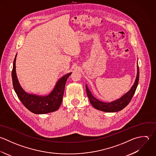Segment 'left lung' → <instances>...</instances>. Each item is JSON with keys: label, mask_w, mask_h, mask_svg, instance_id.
<instances>
[{"label": "left lung", "mask_w": 156, "mask_h": 156, "mask_svg": "<svg viewBox=\"0 0 156 156\" xmlns=\"http://www.w3.org/2000/svg\"><path fill=\"white\" fill-rule=\"evenodd\" d=\"M139 80V69L137 63V73L135 82L130 90L122 96L120 98L114 100L112 102L106 103L101 101L93 96L87 84H86V93L89 99V101L93 107L98 110L106 112H116L124 109L131 100L136 90L137 89Z\"/></svg>", "instance_id": "1"}]
</instances>
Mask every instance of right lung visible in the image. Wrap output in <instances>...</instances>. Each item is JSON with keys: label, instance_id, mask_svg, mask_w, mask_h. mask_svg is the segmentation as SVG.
I'll return each instance as SVG.
<instances>
[{"label": "right lung", "instance_id": "add662e5", "mask_svg": "<svg viewBox=\"0 0 156 156\" xmlns=\"http://www.w3.org/2000/svg\"><path fill=\"white\" fill-rule=\"evenodd\" d=\"M13 62L12 70V85L19 99L25 107L36 114H44L57 111L61 105L66 83L67 78L72 74L69 73L59 78L52 91L47 95H39L25 92L19 84L16 72V60Z\"/></svg>", "mask_w": 156, "mask_h": 156}]
</instances>
